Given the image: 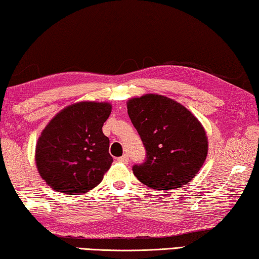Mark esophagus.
Listing matches in <instances>:
<instances>
[{
    "mask_svg": "<svg viewBox=\"0 0 259 259\" xmlns=\"http://www.w3.org/2000/svg\"><path fill=\"white\" fill-rule=\"evenodd\" d=\"M117 161L120 163H124V164H127V163H128V156H127V155H122L121 157L117 158Z\"/></svg>",
    "mask_w": 259,
    "mask_h": 259,
    "instance_id": "esophagus-1",
    "label": "esophagus"
}]
</instances>
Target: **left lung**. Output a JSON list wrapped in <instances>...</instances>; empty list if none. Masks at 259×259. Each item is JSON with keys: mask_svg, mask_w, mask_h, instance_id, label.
<instances>
[{"mask_svg": "<svg viewBox=\"0 0 259 259\" xmlns=\"http://www.w3.org/2000/svg\"><path fill=\"white\" fill-rule=\"evenodd\" d=\"M127 112L140 135L146 160L133 165L135 177L156 190L188 184L207 156L204 127L186 107L161 95L127 102Z\"/></svg>", "mask_w": 259, "mask_h": 259, "instance_id": "left-lung-1", "label": "left lung"}]
</instances>
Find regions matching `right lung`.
<instances>
[{
    "label": "right lung",
    "mask_w": 259,
    "mask_h": 259,
    "mask_svg": "<svg viewBox=\"0 0 259 259\" xmlns=\"http://www.w3.org/2000/svg\"><path fill=\"white\" fill-rule=\"evenodd\" d=\"M109 103L81 102L63 109L45 127L35 147L39 174L51 189L81 194L97 186L113 158L102 127Z\"/></svg>",
    "instance_id": "right-lung-1"
}]
</instances>
